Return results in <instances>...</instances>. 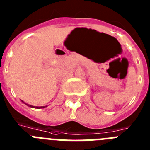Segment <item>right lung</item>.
Here are the masks:
<instances>
[{
	"instance_id": "1",
	"label": "right lung",
	"mask_w": 150,
	"mask_h": 150,
	"mask_svg": "<svg viewBox=\"0 0 150 150\" xmlns=\"http://www.w3.org/2000/svg\"><path fill=\"white\" fill-rule=\"evenodd\" d=\"M26 105H28V106H29V107H34V108H38V109H40V108H44L45 107H34V106H31V105H28V104H25Z\"/></svg>"
}]
</instances>
